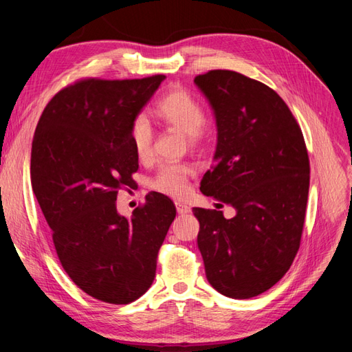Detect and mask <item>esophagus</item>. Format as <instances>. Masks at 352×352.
Returning a JSON list of instances; mask_svg holds the SVG:
<instances>
[{
	"instance_id": "esophagus-1",
	"label": "esophagus",
	"mask_w": 352,
	"mask_h": 352,
	"mask_svg": "<svg viewBox=\"0 0 352 352\" xmlns=\"http://www.w3.org/2000/svg\"><path fill=\"white\" fill-rule=\"evenodd\" d=\"M176 210L179 214H188V212H190V207L184 204V202H176Z\"/></svg>"
}]
</instances>
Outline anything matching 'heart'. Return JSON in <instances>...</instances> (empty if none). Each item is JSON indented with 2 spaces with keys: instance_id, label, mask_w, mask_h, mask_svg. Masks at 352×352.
I'll return each instance as SVG.
<instances>
[{
  "instance_id": "b5f03b06",
  "label": "heart",
  "mask_w": 352,
  "mask_h": 352,
  "mask_svg": "<svg viewBox=\"0 0 352 352\" xmlns=\"http://www.w3.org/2000/svg\"><path fill=\"white\" fill-rule=\"evenodd\" d=\"M157 114L166 124L186 135L189 145L202 140V126L206 124V111L201 102L184 89H175L157 101ZM154 131L145 114H138L129 127V142L138 160L146 162L153 154ZM192 167L188 164H164L151 180L153 189L172 197L188 192V179Z\"/></svg>"
}]
</instances>
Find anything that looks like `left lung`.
<instances>
[{
  "mask_svg": "<svg viewBox=\"0 0 352 352\" xmlns=\"http://www.w3.org/2000/svg\"><path fill=\"white\" fill-rule=\"evenodd\" d=\"M194 82L217 124L216 163L199 190L236 210L225 219L219 210L192 208L198 248L210 285L248 300L278 283L300 248L310 186L307 146L289 107L267 85L232 70H210Z\"/></svg>",
  "mask_w": 352,
  "mask_h": 352,
  "instance_id": "left-lung-1",
  "label": "left lung"
}]
</instances>
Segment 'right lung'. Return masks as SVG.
I'll list each match as a JSON object with an SVG mask.
<instances>
[{
	"label": "right lung",
	"mask_w": 352,
	"mask_h": 352,
	"mask_svg": "<svg viewBox=\"0 0 352 352\" xmlns=\"http://www.w3.org/2000/svg\"><path fill=\"white\" fill-rule=\"evenodd\" d=\"M164 79L73 83L47 104L32 142V189L63 269L83 292L109 304L133 302L153 285L176 216L172 199L158 192L148 194L131 219L116 204L140 167L131 123Z\"/></svg>",
	"instance_id": "add662e5"
}]
</instances>
